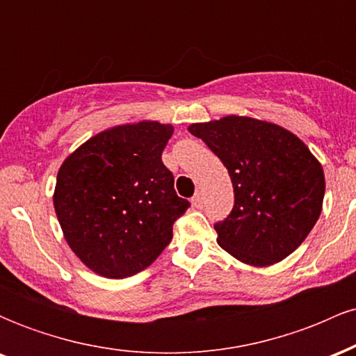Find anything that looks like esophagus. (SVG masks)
I'll return each instance as SVG.
<instances>
[{"label": "esophagus", "instance_id": "esophagus-1", "mask_svg": "<svg viewBox=\"0 0 356 356\" xmlns=\"http://www.w3.org/2000/svg\"><path fill=\"white\" fill-rule=\"evenodd\" d=\"M192 204H194V207L202 206V192H195V195L192 197Z\"/></svg>", "mask_w": 356, "mask_h": 356}]
</instances>
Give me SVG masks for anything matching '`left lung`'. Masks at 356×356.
I'll list each match as a JSON object with an SVG mask.
<instances>
[{
    "instance_id": "1",
    "label": "left lung",
    "mask_w": 356,
    "mask_h": 356,
    "mask_svg": "<svg viewBox=\"0 0 356 356\" xmlns=\"http://www.w3.org/2000/svg\"><path fill=\"white\" fill-rule=\"evenodd\" d=\"M222 161L234 207L214 224L218 244L241 263L271 266L291 254L321 214L325 174L295 134L271 122L227 115L192 124Z\"/></svg>"
}]
</instances>
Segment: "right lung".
I'll return each instance as SVG.
<instances>
[{"mask_svg":"<svg viewBox=\"0 0 356 356\" xmlns=\"http://www.w3.org/2000/svg\"><path fill=\"white\" fill-rule=\"evenodd\" d=\"M174 127L152 120L104 130L61 164L53 206L72 251L97 275L132 276L172 239L189 201L179 197L162 150Z\"/></svg>","mask_w":356,"mask_h":356,"instance_id":"add662e5","label":"right lung"}]
</instances>
